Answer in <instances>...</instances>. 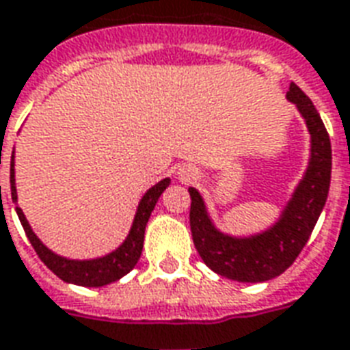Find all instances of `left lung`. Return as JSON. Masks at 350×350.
Instances as JSON below:
<instances>
[{
  "instance_id": "left-lung-1",
  "label": "left lung",
  "mask_w": 350,
  "mask_h": 350,
  "mask_svg": "<svg viewBox=\"0 0 350 350\" xmlns=\"http://www.w3.org/2000/svg\"><path fill=\"white\" fill-rule=\"evenodd\" d=\"M287 100L297 105L312 135L310 165L291 200L282 211L280 221L267 232L250 237H232L213 226L206 204L195 187L191 195V234L198 254L211 271L230 280L267 282L280 276L297 260L310 239L313 226L327 202L332 172L330 137L312 100L291 83Z\"/></svg>"
}]
</instances>
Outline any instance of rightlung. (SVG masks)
I'll use <instances>...</instances> for the list:
<instances>
[{"label":"right lung","mask_w":350,"mask_h":350,"mask_svg":"<svg viewBox=\"0 0 350 350\" xmlns=\"http://www.w3.org/2000/svg\"><path fill=\"white\" fill-rule=\"evenodd\" d=\"M168 183H170V180L165 178L146 191V195L142 196V200L139 202L135 219H133V224H131V230H129L126 241L111 254L96 258V260H66L63 256H57L55 252H51L50 248H46L40 243L35 232L31 230L29 222L25 219L22 209L16 208V213L23 230H25L27 239L35 248V252L51 273H55L61 280L68 282V284H76V286L83 287H102L111 284V282L120 280L124 274H128L137 265L142 252L146 222H148L150 215L154 211L161 193L168 187ZM10 195H12V202L18 200L16 183H14V152L10 157Z\"/></svg>","instance_id":"1"}]
</instances>
